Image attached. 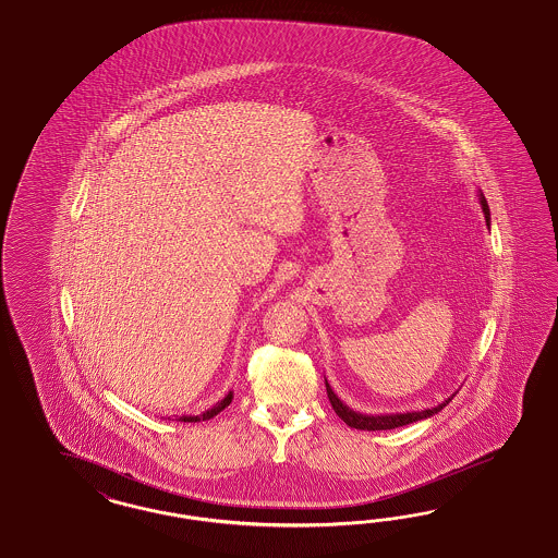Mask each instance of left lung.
<instances>
[{
	"mask_svg": "<svg viewBox=\"0 0 558 558\" xmlns=\"http://www.w3.org/2000/svg\"><path fill=\"white\" fill-rule=\"evenodd\" d=\"M478 203H481V208H483V215H485V222H487V227L490 225V213H489V204L485 201V196H483V192H478ZM325 389H327V397H329V403L333 407V411L338 413L339 417L343 420V422L348 423L350 427H355V429H366V432H380V429H395V427H401V425H409V423L413 422H422V420H427V417H432V415H436L438 411H441L444 407L448 405L450 401H452V397L457 395H452L450 399H446L444 403H439L438 407H432V409H423V411H407V413H387V415H364V413H357L354 411L352 407L345 405L341 399H339L338 395L333 392V389L329 387V383H327V378H325Z\"/></svg>",
	"mask_w": 558,
	"mask_h": 558,
	"instance_id": "obj_1",
	"label": "left lung"
}]
</instances>
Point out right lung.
Wrapping results in <instances>:
<instances>
[{
	"label": "right lung",
	"mask_w": 558,
	"mask_h": 558,
	"mask_svg": "<svg viewBox=\"0 0 558 558\" xmlns=\"http://www.w3.org/2000/svg\"><path fill=\"white\" fill-rule=\"evenodd\" d=\"M231 401H233V390H229L227 395H225V399L219 401L217 405L210 407L208 411H204L201 415H182V417H175V420H171V422H184V423H196V422H206V420H210V417H215V415H219L220 411L225 409V407L231 405Z\"/></svg>",
	"instance_id": "right-lung-1"
}]
</instances>
